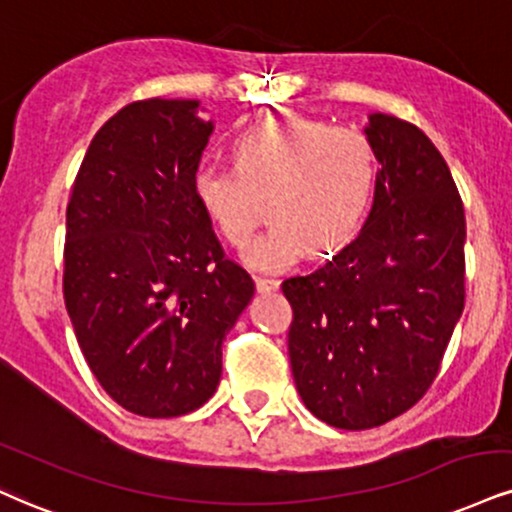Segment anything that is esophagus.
Masks as SVG:
<instances>
[{"mask_svg":"<svg viewBox=\"0 0 512 512\" xmlns=\"http://www.w3.org/2000/svg\"><path fill=\"white\" fill-rule=\"evenodd\" d=\"M255 286H257V291H260V293H272V291H276V288H279V281L267 279V276H257Z\"/></svg>","mask_w":512,"mask_h":512,"instance_id":"esophagus-1","label":"esophagus"}]
</instances>
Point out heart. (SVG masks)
<instances>
[{
  "label": "heart",
  "mask_w": 512,
  "mask_h": 512,
  "mask_svg": "<svg viewBox=\"0 0 512 512\" xmlns=\"http://www.w3.org/2000/svg\"><path fill=\"white\" fill-rule=\"evenodd\" d=\"M233 169L200 166L193 195L226 243L245 245L262 219L269 229L245 250L260 272H279L310 252L329 257L360 233L379 183L374 145L360 131L305 119L255 123L233 143Z\"/></svg>",
  "instance_id": "heart-1"
}]
</instances>
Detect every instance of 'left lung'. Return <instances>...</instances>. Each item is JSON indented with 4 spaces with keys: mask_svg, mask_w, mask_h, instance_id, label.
Returning <instances> with one entry per match:
<instances>
[{
    "mask_svg": "<svg viewBox=\"0 0 512 512\" xmlns=\"http://www.w3.org/2000/svg\"><path fill=\"white\" fill-rule=\"evenodd\" d=\"M365 133L381 164L367 224L324 267L281 283L295 389L348 432L429 391L465 307V209L448 164L396 116L372 114Z\"/></svg>",
    "mask_w": 512,
    "mask_h": 512,
    "instance_id": "obj_1",
    "label": "left lung"
}]
</instances>
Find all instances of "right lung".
I'll use <instances>...</instances> for the list:
<instances>
[{
	"label": "right lung",
	"mask_w": 512,
	"mask_h": 512,
	"mask_svg": "<svg viewBox=\"0 0 512 512\" xmlns=\"http://www.w3.org/2000/svg\"><path fill=\"white\" fill-rule=\"evenodd\" d=\"M140 100L97 131L66 207L64 300L92 374L121 408L178 417L221 379V343L255 283L193 195L212 121Z\"/></svg>",
	"instance_id": "obj_1"
}]
</instances>
